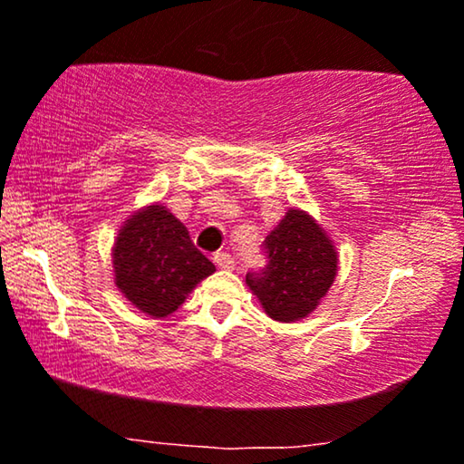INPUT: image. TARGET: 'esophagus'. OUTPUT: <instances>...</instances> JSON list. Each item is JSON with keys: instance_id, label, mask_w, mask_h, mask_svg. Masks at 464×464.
I'll return each mask as SVG.
<instances>
[{"instance_id": "34e87169", "label": "esophagus", "mask_w": 464, "mask_h": 464, "mask_svg": "<svg viewBox=\"0 0 464 464\" xmlns=\"http://www.w3.org/2000/svg\"><path fill=\"white\" fill-rule=\"evenodd\" d=\"M213 259H215V264H218L219 268H224V270H232L234 264H237V262H234V257L227 251H218V253H215Z\"/></svg>"}]
</instances>
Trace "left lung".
<instances>
[{
	"mask_svg": "<svg viewBox=\"0 0 464 464\" xmlns=\"http://www.w3.org/2000/svg\"><path fill=\"white\" fill-rule=\"evenodd\" d=\"M266 266L246 272V285L275 321H300L332 287L338 257L327 234L304 211L291 208L262 243Z\"/></svg>",
	"mask_w": 464,
	"mask_h": 464,
	"instance_id": "obj_1",
	"label": "left lung"
}]
</instances>
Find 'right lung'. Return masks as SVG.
I'll list each match as a JSON object with an SVG mask.
<instances>
[{
  "label": "right lung",
  "instance_id": "add662e5",
  "mask_svg": "<svg viewBox=\"0 0 464 464\" xmlns=\"http://www.w3.org/2000/svg\"><path fill=\"white\" fill-rule=\"evenodd\" d=\"M113 270L118 289L139 310L169 316L202 278L213 275L215 266L196 249L179 219L151 205L120 230Z\"/></svg>",
  "mask_w": 464,
  "mask_h": 464
}]
</instances>
